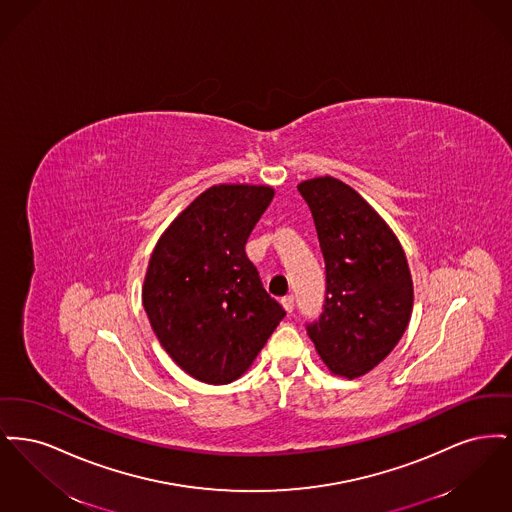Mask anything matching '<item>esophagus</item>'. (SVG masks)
<instances>
[{"label":"esophagus","mask_w":512,"mask_h":512,"mask_svg":"<svg viewBox=\"0 0 512 512\" xmlns=\"http://www.w3.org/2000/svg\"><path fill=\"white\" fill-rule=\"evenodd\" d=\"M282 307H284L288 313H292L293 307H295V299H293V295H286V297H282Z\"/></svg>","instance_id":"34e87169"}]
</instances>
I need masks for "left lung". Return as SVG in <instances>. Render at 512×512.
<instances>
[{
    "label": "left lung",
    "mask_w": 512,
    "mask_h": 512,
    "mask_svg": "<svg viewBox=\"0 0 512 512\" xmlns=\"http://www.w3.org/2000/svg\"><path fill=\"white\" fill-rule=\"evenodd\" d=\"M297 190L313 213L326 265L322 315L307 334L326 366L353 380L380 365L405 334L411 270L386 220L351 186L320 176Z\"/></svg>",
    "instance_id": "1"
}]
</instances>
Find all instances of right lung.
I'll return each instance as SVG.
<instances>
[{"label":"right lung","instance_id":"right-lung-1","mask_svg":"<svg viewBox=\"0 0 512 512\" xmlns=\"http://www.w3.org/2000/svg\"><path fill=\"white\" fill-rule=\"evenodd\" d=\"M272 197L270 186H213L172 220L151 253L142 288L149 324L199 382L240 378L286 317L245 255Z\"/></svg>","mask_w":512,"mask_h":512}]
</instances>
